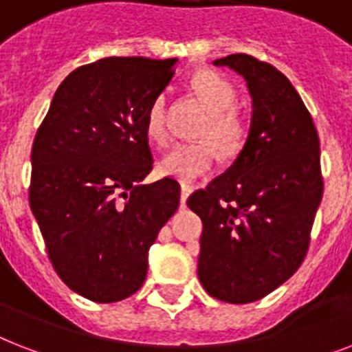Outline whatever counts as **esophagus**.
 I'll list each match as a JSON object with an SVG mask.
<instances>
[{"label": "esophagus", "instance_id": "esophagus-1", "mask_svg": "<svg viewBox=\"0 0 352 352\" xmlns=\"http://www.w3.org/2000/svg\"><path fill=\"white\" fill-rule=\"evenodd\" d=\"M191 191H193V186L182 182V184H181V206L186 204V201H188V197L191 195Z\"/></svg>", "mask_w": 352, "mask_h": 352}]
</instances>
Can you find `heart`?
Masks as SVG:
<instances>
[{
	"label": "heart",
	"instance_id": "b5f03b06",
	"mask_svg": "<svg viewBox=\"0 0 352 352\" xmlns=\"http://www.w3.org/2000/svg\"><path fill=\"white\" fill-rule=\"evenodd\" d=\"M191 92L208 110L199 135L208 137L224 155H233L241 150L245 139V124L235 108L239 94L226 77L215 72H199L191 77ZM146 133L157 144H164L166 130V99L157 96L148 108ZM215 162V150L210 141L181 142L166 151L159 161L162 175L175 177L179 181H195L208 173Z\"/></svg>",
	"mask_w": 352,
	"mask_h": 352
}]
</instances>
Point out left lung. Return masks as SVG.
<instances>
[{"label":"left lung","mask_w":352,"mask_h":352,"mask_svg":"<svg viewBox=\"0 0 352 352\" xmlns=\"http://www.w3.org/2000/svg\"><path fill=\"white\" fill-rule=\"evenodd\" d=\"M244 77L251 122L242 150L206 190L188 199L201 217L197 273L213 298L250 304L298 270L324 182L320 141L291 81L248 54L213 61Z\"/></svg>","instance_id":"left-lung-1"}]
</instances>
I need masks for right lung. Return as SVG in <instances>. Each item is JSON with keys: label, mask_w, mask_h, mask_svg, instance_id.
Returning <instances> with one entry per match:
<instances>
[{"label": "right lung", "mask_w": 352, "mask_h": 352, "mask_svg": "<svg viewBox=\"0 0 352 352\" xmlns=\"http://www.w3.org/2000/svg\"><path fill=\"white\" fill-rule=\"evenodd\" d=\"M177 61L107 57L76 68L34 139L30 210L50 262L74 293L99 304L141 287L148 251L179 208L177 181L142 184L153 166L148 108Z\"/></svg>", "instance_id": "add662e5"}]
</instances>
